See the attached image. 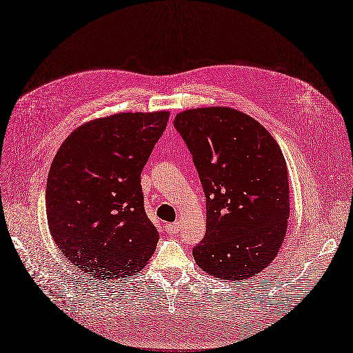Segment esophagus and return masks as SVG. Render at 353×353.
I'll return each mask as SVG.
<instances>
[{"mask_svg":"<svg viewBox=\"0 0 353 353\" xmlns=\"http://www.w3.org/2000/svg\"><path fill=\"white\" fill-rule=\"evenodd\" d=\"M164 228H165V231H167L168 236H176V234L180 231L179 224H165V225H164Z\"/></svg>","mask_w":353,"mask_h":353,"instance_id":"1","label":"esophagus"}]
</instances>
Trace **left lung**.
Returning <instances> with one entry per match:
<instances>
[{"label": "left lung", "mask_w": 353, "mask_h": 353, "mask_svg": "<svg viewBox=\"0 0 353 353\" xmlns=\"http://www.w3.org/2000/svg\"><path fill=\"white\" fill-rule=\"evenodd\" d=\"M174 128L206 198V232L193 247L194 262L225 281L259 275L288 228V168L278 142L249 114L221 106L181 112Z\"/></svg>", "instance_id": "obj_1"}]
</instances>
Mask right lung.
Instances as JSON below:
<instances>
[{
  "label": "right lung",
  "mask_w": 353,
  "mask_h": 353,
  "mask_svg": "<svg viewBox=\"0 0 353 353\" xmlns=\"http://www.w3.org/2000/svg\"><path fill=\"white\" fill-rule=\"evenodd\" d=\"M168 112L116 113L77 128L52 161L48 225L70 262L96 279H121L148 263L159 231L143 208L141 173Z\"/></svg>",
  "instance_id": "right-lung-1"
}]
</instances>
